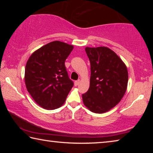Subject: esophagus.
Instances as JSON below:
<instances>
[{"instance_id": "esophagus-1", "label": "esophagus", "mask_w": 153, "mask_h": 153, "mask_svg": "<svg viewBox=\"0 0 153 153\" xmlns=\"http://www.w3.org/2000/svg\"><path fill=\"white\" fill-rule=\"evenodd\" d=\"M79 82H80V80H79V79L77 80V81H75V82H74V85H75V86H77V85H78V84H79Z\"/></svg>"}]
</instances>
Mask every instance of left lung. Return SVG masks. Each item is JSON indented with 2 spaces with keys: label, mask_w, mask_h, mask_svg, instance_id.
Wrapping results in <instances>:
<instances>
[{
  "label": "left lung",
  "mask_w": 153,
  "mask_h": 153,
  "mask_svg": "<svg viewBox=\"0 0 153 153\" xmlns=\"http://www.w3.org/2000/svg\"><path fill=\"white\" fill-rule=\"evenodd\" d=\"M90 62V87L82 94L84 105L95 113H104L115 107L126 92L128 72L115 52L105 46L86 47Z\"/></svg>",
  "instance_id": "left-lung-1"
}]
</instances>
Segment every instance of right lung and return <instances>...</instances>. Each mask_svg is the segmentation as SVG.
I'll list each match as a JSON object with an SVG mask.
<instances>
[{
  "mask_svg": "<svg viewBox=\"0 0 153 153\" xmlns=\"http://www.w3.org/2000/svg\"><path fill=\"white\" fill-rule=\"evenodd\" d=\"M74 46L53 41L33 52L25 69V83L33 100L45 109L53 110L64 104L74 86L65 61Z\"/></svg>",
  "mask_w": 153,
  "mask_h": 153,
  "instance_id": "1",
  "label": "right lung"
}]
</instances>
